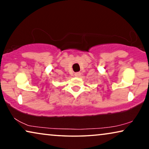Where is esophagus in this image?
<instances>
[{"label": "esophagus", "instance_id": "1", "mask_svg": "<svg viewBox=\"0 0 149 149\" xmlns=\"http://www.w3.org/2000/svg\"><path fill=\"white\" fill-rule=\"evenodd\" d=\"M74 75L75 77H79L81 75V72H75L74 73Z\"/></svg>", "mask_w": 149, "mask_h": 149}]
</instances>
